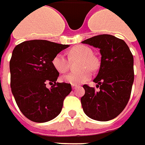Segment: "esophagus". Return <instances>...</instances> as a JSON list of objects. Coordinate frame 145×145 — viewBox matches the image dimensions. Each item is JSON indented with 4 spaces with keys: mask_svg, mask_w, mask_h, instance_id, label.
Segmentation results:
<instances>
[{
    "mask_svg": "<svg viewBox=\"0 0 145 145\" xmlns=\"http://www.w3.org/2000/svg\"><path fill=\"white\" fill-rule=\"evenodd\" d=\"M77 87H79V86H77V85H72V88L73 90L76 89Z\"/></svg>",
    "mask_w": 145,
    "mask_h": 145,
    "instance_id": "obj_1",
    "label": "esophagus"
}]
</instances>
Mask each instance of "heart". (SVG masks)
Listing matches in <instances>:
<instances>
[{
  "mask_svg": "<svg viewBox=\"0 0 145 145\" xmlns=\"http://www.w3.org/2000/svg\"><path fill=\"white\" fill-rule=\"evenodd\" d=\"M69 56L72 60L76 58H81L79 68L81 70L78 72H72L65 75L61 77V80L72 85H79L84 84L87 81L91 76V70L96 69L97 63L96 59L93 57V52L87 46L77 45L70 49L69 52ZM52 65L54 68L60 73H64L67 72L69 67V60L65 57L61 53L55 54L52 59Z\"/></svg>",
  "mask_w": 145,
  "mask_h": 145,
  "instance_id": "1",
  "label": "heart"
}]
</instances>
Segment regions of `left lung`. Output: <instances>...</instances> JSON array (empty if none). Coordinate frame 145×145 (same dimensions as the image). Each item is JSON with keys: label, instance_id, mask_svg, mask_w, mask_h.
I'll use <instances>...</instances> for the list:
<instances>
[{"label": "left lung", "instance_id": "8db88e82", "mask_svg": "<svg viewBox=\"0 0 145 145\" xmlns=\"http://www.w3.org/2000/svg\"><path fill=\"white\" fill-rule=\"evenodd\" d=\"M83 44L100 49L101 65L94 80L100 91L84 84L85 94L81 97L84 112L97 121L116 118L129 101L133 80V57L124 40L108 34L97 35Z\"/></svg>", "mask_w": 145, "mask_h": 145}]
</instances>
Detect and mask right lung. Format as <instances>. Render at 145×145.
Returning <instances> with one entry per match:
<instances>
[{
  "label": "right lung",
  "instance_id": "1",
  "mask_svg": "<svg viewBox=\"0 0 145 145\" xmlns=\"http://www.w3.org/2000/svg\"><path fill=\"white\" fill-rule=\"evenodd\" d=\"M44 40H33L18 44L10 60L11 88L19 109L27 119L45 123L59 115L70 84L57 83L59 72L52 65L55 54L67 48ZM52 85L51 89L46 84Z\"/></svg>",
  "mask_w": 145,
  "mask_h": 145
}]
</instances>
